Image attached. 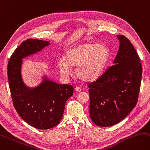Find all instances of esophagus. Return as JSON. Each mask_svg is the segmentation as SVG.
I'll use <instances>...</instances> for the list:
<instances>
[{
	"label": "esophagus",
	"instance_id": "obj_1",
	"mask_svg": "<svg viewBox=\"0 0 150 150\" xmlns=\"http://www.w3.org/2000/svg\"><path fill=\"white\" fill-rule=\"evenodd\" d=\"M75 91H77V92H80L81 91V87H79V86H76V87H75Z\"/></svg>",
	"mask_w": 150,
	"mask_h": 150
}]
</instances>
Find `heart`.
I'll list each match as a JSON object with an SVG mask.
<instances>
[{
    "label": "heart",
    "mask_w": 150,
    "mask_h": 150,
    "mask_svg": "<svg viewBox=\"0 0 150 150\" xmlns=\"http://www.w3.org/2000/svg\"><path fill=\"white\" fill-rule=\"evenodd\" d=\"M109 56L110 52L105 45L86 42L66 51L64 59L58 61V66L64 76L71 72L70 66H77V78L84 82H91L101 75Z\"/></svg>",
    "instance_id": "heart-1"
}]
</instances>
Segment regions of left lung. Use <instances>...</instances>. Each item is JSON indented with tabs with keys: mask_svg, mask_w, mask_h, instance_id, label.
I'll return each instance as SVG.
<instances>
[{
	"mask_svg": "<svg viewBox=\"0 0 150 150\" xmlns=\"http://www.w3.org/2000/svg\"><path fill=\"white\" fill-rule=\"evenodd\" d=\"M119 49L113 65L96 81L88 84L90 117L99 127H110L124 119L135 107L142 67L130 40L117 35Z\"/></svg>",
	"mask_w": 150,
	"mask_h": 150,
	"instance_id": "obj_1",
	"label": "left lung"
}]
</instances>
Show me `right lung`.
<instances>
[{
  "label": "right lung",
  "mask_w": 150,
  "mask_h": 150,
  "mask_svg": "<svg viewBox=\"0 0 150 150\" xmlns=\"http://www.w3.org/2000/svg\"><path fill=\"white\" fill-rule=\"evenodd\" d=\"M50 42L34 39L23 41L8 64V78L13 106L27 123L38 129L56 127L63 116L65 105L73 94L69 84H59L44 77L39 85L29 88L21 77L22 59L40 52Z\"/></svg>",
  "instance_id": "1"
}]
</instances>
